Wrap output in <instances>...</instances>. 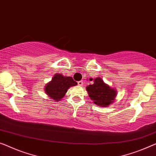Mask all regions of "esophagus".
Segmentation results:
<instances>
[{"mask_svg": "<svg viewBox=\"0 0 156 156\" xmlns=\"http://www.w3.org/2000/svg\"><path fill=\"white\" fill-rule=\"evenodd\" d=\"M78 85H80V86H82V85H83V80L78 81Z\"/></svg>", "mask_w": 156, "mask_h": 156, "instance_id": "1", "label": "esophagus"}]
</instances>
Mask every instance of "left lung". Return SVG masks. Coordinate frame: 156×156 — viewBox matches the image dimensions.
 <instances>
[{
    "label": "left lung",
    "mask_w": 156,
    "mask_h": 156,
    "mask_svg": "<svg viewBox=\"0 0 156 156\" xmlns=\"http://www.w3.org/2000/svg\"><path fill=\"white\" fill-rule=\"evenodd\" d=\"M92 78L90 80L92 81ZM94 83L86 87L90 98L94 104L101 107H106L115 101L116 90L106 84L101 78L94 79Z\"/></svg>",
    "instance_id": "left-lung-1"
}]
</instances>
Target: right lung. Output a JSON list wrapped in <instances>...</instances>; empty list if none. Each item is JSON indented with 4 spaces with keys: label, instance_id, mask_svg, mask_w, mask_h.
I'll return each instance as SVG.
<instances>
[{
    "label": "right lung",
    "instance_id": "add662e5",
    "mask_svg": "<svg viewBox=\"0 0 156 156\" xmlns=\"http://www.w3.org/2000/svg\"><path fill=\"white\" fill-rule=\"evenodd\" d=\"M76 85L77 83L71 77L56 73L52 80L45 85V92L53 100L60 101L64 97L69 88Z\"/></svg>",
    "mask_w": 156,
    "mask_h": 156
}]
</instances>
